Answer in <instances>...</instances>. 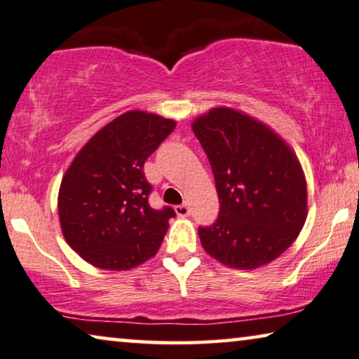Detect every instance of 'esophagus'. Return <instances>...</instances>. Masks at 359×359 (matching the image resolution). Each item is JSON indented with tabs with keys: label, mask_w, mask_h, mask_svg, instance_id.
<instances>
[{
	"label": "esophagus",
	"mask_w": 359,
	"mask_h": 359,
	"mask_svg": "<svg viewBox=\"0 0 359 359\" xmlns=\"http://www.w3.org/2000/svg\"><path fill=\"white\" fill-rule=\"evenodd\" d=\"M175 212H177V216H180V217H187V216H190V208H189V205H179V206H175Z\"/></svg>",
	"instance_id": "esophagus-1"
}]
</instances>
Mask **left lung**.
<instances>
[{
    "instance_id": "1",
    "label": "left lung",
    "mask_w": 359,
    "mask_h": 359,
    "mask_svg": "<svg viewBox=\"0 0 359 359\" xmlns=\"http://www.w3.org/2000/svg\"><path fill=\"white\" fill-rule=\"evenodd\" d=\"M210 159L221 210L198 227L208 255L224 266L255 269L295 242L308 214L306 179L298 158L263 122L231 108L195 119Z\"/></svg>"
}]
</instances>
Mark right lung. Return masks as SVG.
Listing matches in <instances>:
<instances>
[{"label": "right lung", "mask_w": 359, "mask_h": 359, "mask_svg": "<svg viewBox=\"0 0 359 359\" xmlns=\"http://www.w3.org/2000/svg\"><path fill=\"white\" fill-rule=\"evenodd\" d=\"M174 128L172 119L128 111L74 158L61 182L57 211L64 238L87 263L127 271L156 255L175 211L149 206L153 187L143 164Z\"/></svg>", "instance_id": "1"}]
</instances>
